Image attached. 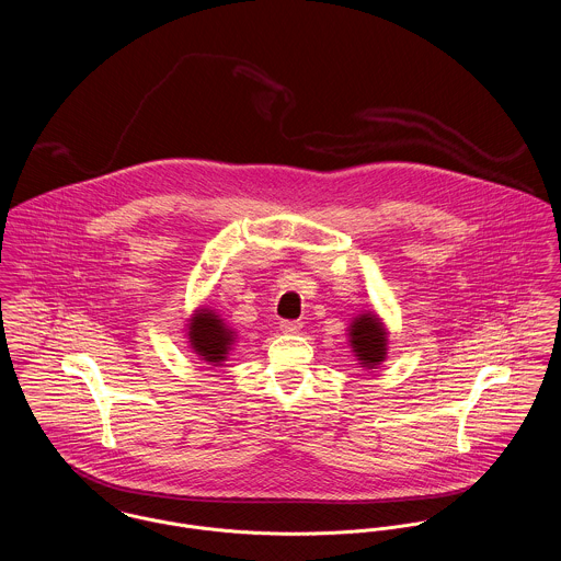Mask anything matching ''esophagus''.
I'll list each match as a JSON object with an SVG mask.
<instances>
[{
  "label": "esophagus",
  "mask_w": 561,
  "mask_h": 561,
  "mask_svg": "<svg viewBox=\"0 0 561 561\" xmlns=\"http://www.w3.org/2000/svg\"><path fill=\"white\" fill-rule=\"evenodd\" d=\"M279 329H282L284 333H297V331L301 329V322H299V320H282V322H279Z\"/></svg>",
  "instance_id": "34e87169"
}]
</instances>
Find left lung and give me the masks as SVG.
<instances>
[{
  "instance_id": "8db88e82",
  "label": "left lung",
  "mask_w": 561,
  "mask_h": 561,
  "mask_svg": "<svg viewBox=\"0 0 561 561\" xmlns=\"http://www.w3.org/2000/svg\"><path fill=\"white\" fill-rule=\"evenodd\" d=\"M351 346L364 368H374L385 362L387 331L374 313H362L351 324Z\"/></svg>"
}]
</instances>
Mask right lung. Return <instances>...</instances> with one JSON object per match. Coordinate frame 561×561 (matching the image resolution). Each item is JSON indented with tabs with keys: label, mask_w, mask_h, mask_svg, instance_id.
Returning <instances> with one entry per match:
<instances>
[{
	"label": "right lung",
	"mask_w": 561,
	"mask_h": 561,
	"mask_svg": "<svg viewBox=\"0 0 561 561\" xmlns=\"http://www.w3.org/2000/svg\"><path fill=\"white\" fill-rule=\"evenodd\" d=\"M191 348L208 364L217 366L226 362L230 346L234 344V331L213 310H197L188 322Z\"/></svg>",
	"instance_id": "obj_1"
}]
</instances>
